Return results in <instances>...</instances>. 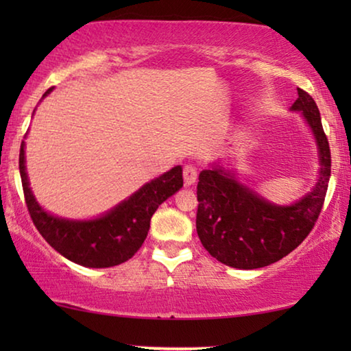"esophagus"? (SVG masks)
Instances as JSON below:
<instances>
[{"mask_svg": "<svg viewBox=\"0 0 351 351\" xmlns=\"http://www.w3.org/2000/svg\"><path fill=\"white\" fill-rule=\"evenodd\" d=\"M196 177H198V171L193 165H185L184 166V180L185 185H193L196 182Z\"/></svg>", "mask_w": 351, "mask_h": 351, "instance_id": "1", "label": "esophagus"}]
</instances>
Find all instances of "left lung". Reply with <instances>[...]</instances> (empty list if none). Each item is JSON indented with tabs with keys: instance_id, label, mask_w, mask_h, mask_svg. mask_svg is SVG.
I'll return each mask as SVG.
<instances>
[{
	"instance_id": "1",
	"label": "left lung",
	"mask_w": 351,
	"mask_h": 351,
	"mask_svg": "<svg viewBox=\"0 0 351 351\" xmlns=\"http://www.w3.org/2000/svg\"><path fill=\"white\" fill-rule=\"evenodd\" d=\"M292 110L304 113L319 147L321 171L313 191L292 206L258 198L222 167L206 169L196 186V232L206 251L233 268L267 267L294 251L308 237L323 209L330 177V150L313 97L297 88Z\"/></svg>"
}]
</instances>
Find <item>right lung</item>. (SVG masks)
<instances>
[{"instance_id":"obj_1","label":"right lung","mask_w":351,"mask_h":351,"mask_svg":"<svg viewBox=\"0 0 351 351\" xmlns=\"http://www.w3.org/2000/svg\"><path fill=\"white\" fill-rule=\"evenodd\" d=\"M51 90L52 88L47 89L43 97ZM19 169L28 214L41 237L69 261L93 268L114 267L129 261L145 241L152 215L158 206L184 185L182 167L176 166L148 182L104 217L75 222L45 213L33 198L25 172L23 142L19 155Z\"/></svg>"}]
</instances>
